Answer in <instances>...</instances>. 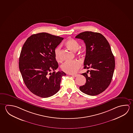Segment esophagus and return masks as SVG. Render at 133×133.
<instances>
[{
    "mask_svg": "<svg viewBox=\"0 0 133 133\" xmlns=\"http://www.w3.org/2000/svg\"><path fill=\"white\" fill-rule=\"evenodd\" d=\"M70 76H71L72 77H77V76H78V75L77 74H73V75H70Z\"/></svg>",
    "mask_w": 133,
    "mask_h": 133,
    "instance_id": "34e87169",
    "label": "esophagus"
}]
</instances>
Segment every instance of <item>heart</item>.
I'll return each instance as SVG.
<instances>
[{
  "instance_id": "1",
  "label": "heart",
  "mask_w": 133,
  "mask_h": 133,
  "mask_svg": "<svg viewBox=\"0 0 133 133\" xmlns=\"http://www.w3.org/2000/svg\"><path fill=\"white\" fill-rule=\"evenodd\" d=\"M66 46L69 49L72 51H77L79 47V43L76 40L72 38H69L66 40L65 42ZM60 50L61 47L57 46L54 50L55 57L56 61L61 62V58L60 57ZM84 49H81L79 50V52L81 53H84ZM81 63L78 61H66L61 66V69L64 72L68 74H72L77 72L80 68L81 67Z\"/></svg>"
}]
</instances>
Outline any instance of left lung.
I'll return each mask as SVG.
<instances>
[{
	"mask_svg": "<svg viewBox=\"0 0 133 133\" xmlns=\"http://www.w3.org/2000/svg\"><path fill=\"white\" fill-rule=\"evenodd\" d=\"M75 38L85 43L84 69H91L81 74L85 77L86 83L80 86L79 89L89 95H97L109 85L114 72L115 59L109 43L102 34L91 31L80 33Z\"/></svg>",
	"mask_w": 133,
	"mask_h": 133,
	"instance_id": "obj_1",
	"label": "left lung"
}]
</instances>
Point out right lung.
<instances>
[{
  "label": "right lung",
  "instance_id": "right-lung-1",
  "mask_svg": "<svg viewBox=\"0 0 133 133\" xmlns=\"http://www.w3.org/2000/svg\"><path fill=\"white\" fill-rule=\"evenodd\" d=\"M63 38L47 33L34 34L24 43L19 58V69L27 88L35 95L48 98L60 88L64 72L56 70L58 64L54 50Z\"/></svg>",
  "mask_w": 133,
  "mask_h": 133
}]
</instances>
